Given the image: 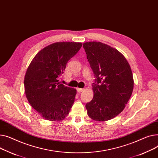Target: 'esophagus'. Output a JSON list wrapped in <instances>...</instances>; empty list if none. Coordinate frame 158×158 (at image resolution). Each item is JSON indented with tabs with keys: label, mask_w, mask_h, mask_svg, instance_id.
<instances>
[{
	"label": "esophagus",
	"mask_w": 158,
	"mask_h": 158,
	"mask_svg": "<svg viewBox=\"0 0 158 158\" xmlns=\"http://www.w3.org/2000/svg\"><path fill=\"white\" fill-rule=\"evenodd\" d=\"M77 90V92H82V91L84 90V89H80V88H78Z\"/></svg>",
	"instance_id": "esophagus-1"
}]
</instances>
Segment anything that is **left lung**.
I'll return each mask as SVG.
<instances>
[{"mask_svg": "<svg viewBox=\"0 0 158 158\" xmlns=\"http://www.w3.org/2000/svg\"><path fill=\"white\" fill-rule=\"evenodd\" d=\"M93 71L94 97L85 105L87 114L97 121L114 118L124 109L134 86L130 66L117 50L101 42L83 44Z\"/></svg>", "mask_w": 158, "mask_h": 158, "instance_id": "obj_1", "label": "left lung"}]
</instances>
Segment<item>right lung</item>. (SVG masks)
I'll use <instances>...</instances> for the list:
<instances>
[{"label":"right lung","instance_id":"1","mask_svg":"<svg viewBox=\"0 0 158 158\" xmlns=\"http://www.w3.org/2000/svg\"><path fill=\"white\" fill-rule=\"evenodd\" d=\"M81 46L82 43L75 42L50 44L36 54L27 69L26 97L32 107L46 120L60 121L69 113L77 90L61 84L59 78Z\"/></svg>","mask_w":158,"mask_h":158}]
</instances>
